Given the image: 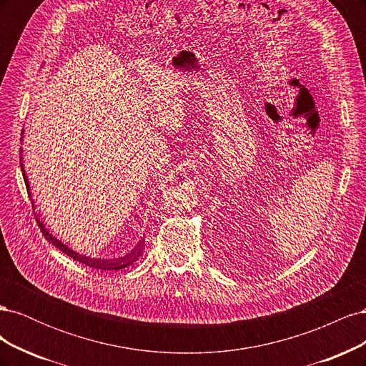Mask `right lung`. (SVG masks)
I'll list each match as a JSON object with an SVG mask.
<instances>
[{
  "label": "right lung",
  "instance_id": "right-lung-1",
  "mask_svg": "<svg viewBox=\"0 0 366 366\" xmlns=\"http://www.w3.org/2000/svg\"><path fill=\"white\" fill-rule=\"evenodd\" d=\"M23 134H24V131H23ZM21 140H23V137H21ZM21 154H23V149H21ZM19 160H21V171H23V177H24V182H26L27 192H29V195L31 197V194H30V184H29V180H27L26 171H24V164H23V156H19ZM30 200H31V198H30ZM31 206L35 207V203L31 202ZM36 223H38V226H39V229H41V232H42V235L46 237V239H47L49 242H51V244H53L54 247H58L61 252H64L65 254H67V257L73 258L74 261H79L81 264H85V265H88V267H92V269H101V270H120V269H125L127 265L132 264V262H134V261L140 257L142 249H143V244H140V242H139L137 249H132L129 254H125V257H120V258H117V259L90 258V257H85V254H81L79 252H76V250L70 249L67 244H64V242H62L61 239L54 238V237L50 234V230H47L46 224H44L42 221L38 218V215H36Z\"/></svg>",
  "mask_w": 366,
  "mask_h": 366
}]
</instances>
